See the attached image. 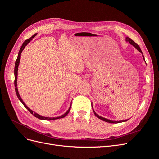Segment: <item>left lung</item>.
<instances>
[{
  "label": "left lung",
  "instance_id": "8db88e82",
  "mask_svg": "<svg viewBox=\"0 0 159 159\" xmlns=\"http://www.w3.org/2000/svg\"><path fill=\"white\" fill-rule=\"evenodd\" d=\"M125 41L126 42H129V43H130V44H131V45H133L134 48H135L139 51V52H140L141 54H143V52H142V51H141V48H140V47H139V46L137 44H136L135 42H134L133 40H131V38H129V37H126L125 38ZM143 60H144V61H145V57H144V56L143 55ZM91 106H92V109H93V113H94V114L95 115V116L97 117L98 118H99V119H101V120H102V121H105V122H107V123H122V122H125V121H127V120H129V119H126V120H121V121H113V120H110V119H106V118H104V117H102V116H100V115H98L97 113H95V111H94V109H93V105H92V103H91Z\"/></svg>",
  "mask_w": 159,
  "mask_h": 159
}]
</instances>
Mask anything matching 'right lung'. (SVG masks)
<instances>
[{"instance_id":"right-lung-1","label":"right lung","mask_w":159,"mask_h":159,"mask_svg":"<svg viewBox=\"0 0 159 159\" xmlns=\"http://www.w3.org/2000/svg\"><path fill=\"white\" fill-rule=\"evenodd\" d=\"M37 35V33H36L35 34H34L31 38H28V40H26L25 42H24V43L22 44L21 48L20 50H19V52H18V57H17V59L16 60V62H15V66H14V86H15V91H16V95L17 97L18 98V99L20 101V102H22V103L24 105V106H25L28 111H29L30 113H32L34 116L36 117V118L38 119H42V120H46V121H52V120H56V119H61V118H63L64 117H66L67 115L68 114V113L70 112V108H71V103L70 105V106L68 109V110L67 111L63 114L62 115H60V117H44V116H42V115L38 114L35 112H34L32 110H31L29 107H27V105L24 103V102L22 101L21 97L20 94H19L18 93V88H17V76H18V66H19V64H20V55H21V53L23 51L24 48H25V46L29 43L32 40L33 38H34Z\"/></svg>"}]
</instances>
